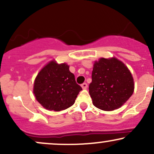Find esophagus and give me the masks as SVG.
<instances>
[{
	"label": "esophagus",
	"mask_w": 154,
	"mask_h": 154,
	"mask_svg": "<svg viewBox=\"0 0 154 154\" xmlns=\"http://www.w3.org/2000/svg\"><path fill=\"white\" fill-rule=\"evenodd\" d=\"M81 87L82 88V89H87V88H88V84H87V83H85V82L82 83V84L81 85Z\"/></svg>",
	"instance_id": "1"
}]
</instances>
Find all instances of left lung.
<instances>
[{
    "label": "left lung",
    "instance_id": "obj_1",
    "mask_svg": "<svg viewBox=\"0 0 154 154\" xmlns=\"http://www.w3.org/2000/svg\"><path fill=\"white\" fill-rule=\"evenodd\" d=\"M134 89L131 72L122 61L115 57L95 61L89 93L95 107L108 111L119 109L131 97Z\"/></svg>",
    "mask_w": 154,
    "mask_h": 154
}]
</instances>
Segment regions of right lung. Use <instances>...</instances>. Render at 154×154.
Returning a JSON list of instances; mask_svg holds the SVG:
<instances>
[{
	"mask_svg": "<svg viewBox=\"0 0 154 154\" xmlns=\"http://www.w3.org/2000/svg\"><path fill=\"white\" fill-rule=\"evenodd\" d=\"M82 88L66 63L49 61L38 72L33 85V93L38 103L49 111H59L72 106Z\"/></svg>",
	"mask_w": 154,
	"mask_h": 154,
	"instance_id": "right-lung-1",
	"label": "right lung"
}]
</instances>
